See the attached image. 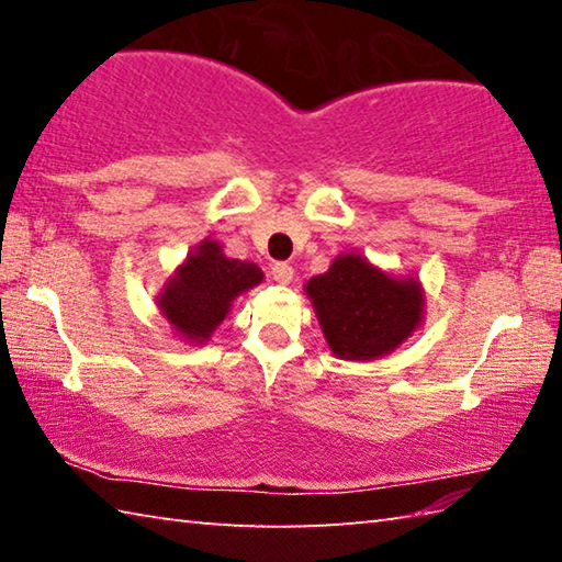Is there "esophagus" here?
<instances>
[{"label":"esophagus","mask_w":562,"mask_h":562,"mask_svg":"<svg viewBox=\"0 0 562 562\" xmlns=\"http://www.w3.org/2000/svg\"><path fill=\"white\" fill-rule=\"evenodd\" d=\"M292 274H294V270L290 268L288 262H274V265H272V280H274V282L290 284V282H292Z\"/></svg>","instance_id":"esophagus-1"}]
</instances>
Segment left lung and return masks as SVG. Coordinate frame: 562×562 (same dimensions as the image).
I'll return each instance as SVG.
<instances>
[{
	"label": "left lung",
	"mask_w": 562,
	"mask_h": 562,
	"mask_svg": "<svg viewBox=\"0 0 562 562\" xmlns=\"http://www.w3.org/2000/svg\"><path fill=\"white\" fill-rule=\"evenodd\" d=\"M304 292L317 312L329 349L339 359L369 361L394 351L424 319V290L416 278H392L367 258H335Z\"/></svg>",
	"instance_id": "1"
}]
</instances>
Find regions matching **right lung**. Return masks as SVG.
<instances>
[{"label":"right lung","mask_w":562,"mask_h":562,"mask_svg":"<svg viewBox=\"0 0 562 562\" xmlns=\"http://www.w3.org/2000/svg\"><path fill=\"white\" fill-rule=\"evenodd\" d=\"M260 282L258 265L227 258L221 243L207 237L166 282L158 310L180 337L203 345L227 317L237 294Z\"/></svg>","instance_id":"right-lung-1"}]
</instances>
